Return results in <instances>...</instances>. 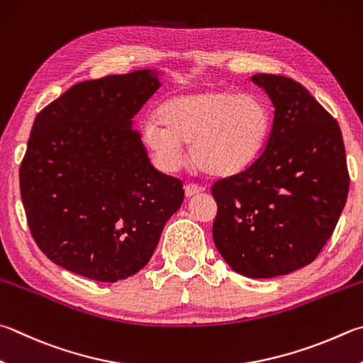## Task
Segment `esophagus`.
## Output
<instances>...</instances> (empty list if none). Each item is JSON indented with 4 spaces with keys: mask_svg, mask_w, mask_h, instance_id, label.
<instances>
[{
    "mask_svg": "<svg viewBox=\"0 0 363 363\" xmlns=\"http://www.w3.org/2000/svg\"><path fill=\"white\" fill-rule=\"evenodd\" d=\"M203 190L204 189L201 186H199V184H187V186H186V195L187 196H194L196 194L203 192Z\"/></svg>",
    "mask_w": 363,
    "mask_h": 363,
    "instance_id": "34e87169",
    "label": "esophagus"
}]
</instances>
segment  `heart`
I'll return each instance as SVG.
<instances>
[{"label": "heart", "instance_id": "b5f03b06", "mask_svg": "<svg viewBox=\"0 0 363 363\" xmlns=\"http://www.w3.org/2000/svg\"><path fill=\"white\" fill-rule=\"evenodd\" d=\"M273 128L268 104L257 95L227 89H201L169 96L155 109V121L141 127V141L162 171L179 169L186 155L214 177L247 169L265 150Z\"/></svg>", "mask_w": 363, "mask_h": 363}]
</instances>
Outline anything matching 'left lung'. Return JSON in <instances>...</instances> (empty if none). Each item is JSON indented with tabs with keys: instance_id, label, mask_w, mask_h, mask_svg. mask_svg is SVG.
Listing matches in <instances>:
<instances>
[{
	"instance_id": "8db88e82",
	"label": "left lung",
	"mask_w": 363,
	"mask_h": 363,
	"mask_svg": "<svg viewBox=\"0 0 363 363\" xmlns=\"http://www.w3.org/2000/svg\"><path fill=\"white\" fill-rule=\"evenodd\" d=\"M274 106L265 150L216 181L214 245L236 273L274 278L306 267L337 227L349 192L338 122L291 77L254 74Z\"/></svg>"
}]
</instances>
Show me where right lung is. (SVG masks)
<instances>
[{"instance_id":"1","label":"right lung","mask_w":363,"mask_h":363,"mask_svg":"<svg viewBox=\"0 0 363 363\" xmlns=\"http://www.w3.org/2000/svg\"><path fill=\"white\" fill-rule=\"evenodd\" d=\"M160 85L155 69L84 81L35 118L21 164L26 222L48 259L71 273L133 276L181 208L182 181L152 167L131 121Z\"/></svg>"}]
</instances>
